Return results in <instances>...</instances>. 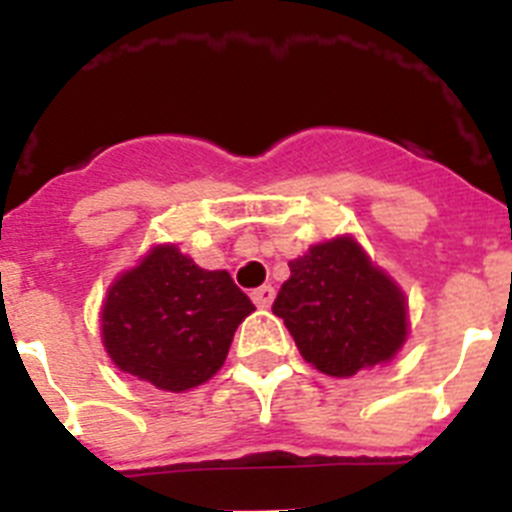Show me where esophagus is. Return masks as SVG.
I'll return each mask as SVG.
<instances>
[{
  "instance_id": "esophagus-1",
  "label": "esophagus",
  "mask_w": 512,
  "mask_h": 512,
  "mask_svg": "<svg viewBox=\"0 0 512 512\" xmlns=\"http://www.w3.org/2000/svg\"><path fill=\"white\" fill-rule=\"evenodd\" d=\"M251 300L256 302V307H269L274 302V287L271 284H264V287L253 289Z\"/></svg>"
}]
</instances>
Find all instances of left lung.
<instances>
[{
	"instance_id": "left-lung-1",
	"label": "left lung",
	"mask_w": 512,
	"mask_h": 512,
	"mask_svg": "<svg viewBox=\"0 0 512 512\" xmlns=\"http://www.w3.org/2000/svg\"><path fill=\"white\" fill-rule=\"evenodd\" d=\"M289 271L271 310L318 372L354 377L400 351L408 302L351 235L312 246Z\"/></svg>"
}]
</instances>
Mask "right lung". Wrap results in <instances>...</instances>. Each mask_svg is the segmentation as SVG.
<instances>
[{"instance_id": "add662e5", "label": "right lung", "mask_w": 512, "mask_h": 512, "mask_svg": "<svg viewBox=\"0 0 512 512\" xmlns=\"http://www.w3.org/2000/svg\"><path fill=\"white\" fill-rule=\"evenodd\" d=\"M253 310L228 271H207L176 246H156L107 289L102 343L120 372L184 392L223 366L235 328Z\"/></svg>"}]
</instances>
